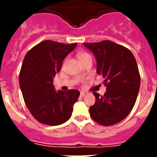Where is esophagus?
I'll return each mask as SVG.
<instances>
[{"instance_id":"obj_1","label":"esophagus","mask_w":157,"mask_h":157,"mask_svg":"<svg viewBox=\"0 0 157 157\" xmlns=\"http://www.w3.org/2000/svg\"><path fill=\"white\" fill-rule=\"evenodd\" d=\"M86 94H87V93H85V92H80V96H85Z\"/></svg>"}]
</instances>
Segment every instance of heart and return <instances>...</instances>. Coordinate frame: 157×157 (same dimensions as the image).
I'll use <instances>...</instances> for the list:
<instances>
[{
  "label": "heart",
  "instance_id": "1",
  "mask_svg": "<svg viewBox=\"0 0 157 157\" xmlns=\"http://www.w3.org/2000/svg\"><path fill=\"white\" fill-rule=\"evenodd\" d=\"M86 55H90L88 53H86V52H80V53L78 54V58L80 59V58H83V57L86 56Z\"/></svg>",
  "mask_w": 157,
  "mask_h": 157
}]
</instances>
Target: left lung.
<instances>
[{
  "label": "left lung",
  "instance_id": "left-lung-1",
  "mask_svg": "<svg viewBox=\"0 0 157 157\" xmlns=\"http://www.w3.org/2000/svg\"><path fill=\"white\" fill-rule=\"evenodd\" d=\"M97 61V73L104 78L106 93L93 92L94 105L90 107L93 121L110 126L122 121L131 112L137 100L140 76L132 52L109 40L83 43Z\"/></svg>",
  "mask_w": 157,
  "mask_h": 157
}]
</instances>
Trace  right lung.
Returning a JSON list of instances; mask_svg holds the SVG:
<instances>
[{"mask_svg":"<svg viewBox=\"0 0 157 157\" xmlns=\"http://www.w3.org/2000/svg\"><path fill=\"white\" fill-rule=\"evenodd\" d=\"M77 43L69 45L45 40L25 55L19 82L26 105L33 117L47 125H59L71 118L78 100L77 90L55 91L53 77L61 71L63 60Z\"/></svg>","mask_w":157,"mask_h":157,"instance_id":"obj_1","label":"right lung"}]
</instances>
